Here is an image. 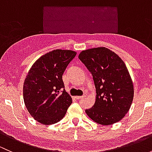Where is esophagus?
I'll return each instance as SVG.
<instances>
[{
    "label": "esophagus",
    "instance_id": "obj_1",
    "mask_svg": "<svg viewBox=\"0 0 152 152\" xmlns=\"http://www.w3.org/2000/svg\"><path fill=\"white\" fill-rule=\"evenodd\" d=\"M86 96H87V93H84L83 96H76V97H75V98H76V99H79H79H84V98H85Z\"/></svg>",
    "mask_w": 152,
    "mask_h": 152
}]
</instances>
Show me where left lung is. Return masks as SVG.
Returning <instances> with one entry per match:
<instances>
[{
	"label": "left lung",
	"mask_w": 152,
	"mask_h": 152,
	"mask_svg": "<svg viewBox=\"0 0 152 152\" xmlns=\"http://www.w3.org/2000/svg\"><path fill=\"white\" fill-rule=\"evenodd\" d=\"M79 59L91 73L96 90V102L86 110L97 124L111 125L128 113L134 97V87L124 61L104 47L82 50Z\"/></svg>",
	"instance_id": "obj_1"
}]
</instances>
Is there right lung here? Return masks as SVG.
I'll return each instance as SVG.
<instances>
[{"label":"right lung","instance_id":"add662e5","mask_svg":"<svg viewBox=\"0 0 152 152\" xmlns=\"http://www.w3.org/2000/svg\"><path fill=\"white\" fill-rule=\"evenodd\" d=\"M76 52L56 49L34 63L23 85V99L31 115L42 124L62 120L72 103L65 91L62 74Z\"/></svg>","mask_w":152,"mask_h":152}]
</instances>
